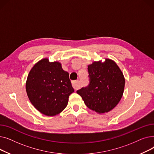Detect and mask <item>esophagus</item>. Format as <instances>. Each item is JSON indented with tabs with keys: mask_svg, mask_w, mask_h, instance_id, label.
Here are the masks:
<instances>
[{
	"mask_svg": "<svg viewBox=\"0 0 154 154\" xmlns=\"http://www.w3.org/2000/svg\"><path fill=\"white\" fill-rule=\"evenodd\" d=\"M72 87H74V89H75V90L78 89V88H79V80H73V81L72 82Z\"/></svg>",
	"mask_w": 154,
	"mask_h": 154,
	"instance_id": "1",
	"label": "esophagus"
}]
</instances>
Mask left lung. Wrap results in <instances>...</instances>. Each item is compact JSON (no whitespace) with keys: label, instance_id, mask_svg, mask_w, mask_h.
<instances>
[{"label":"left lung","instance_id":"1","mask_svg":"<svg viewBox=\"0 0 154 154\" xmlns=\"http://www.w3.org/2000/svg\"><path fill=\"white\" fill-rule=\"evenodd\" d=\"M89 84L77 91L88 108L102 113L114 109L122 98L125 79L116 62H94L88 66Z\"/></svg>","mask_w":154,"mask_h":154}]
</instances>
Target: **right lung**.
I'll return each mask as SVG.
<instances>
[{"label":"right lung","mask_w":154,"mask_h":154,"mask_svg":"<svg viewBox=\"0 0 154 154\" xmlns=\"http://www.w3.org/2000/svg\"><path fill=\"white\" fill-rule=\"evenodd\" d=\"M28 97L42 114L53 116L67 106L69 95L74 92L69 74L59 62L40 60L30 70L26 82Z\"/></svg>","instance_id":"right-lung-1"}]
</instances>
